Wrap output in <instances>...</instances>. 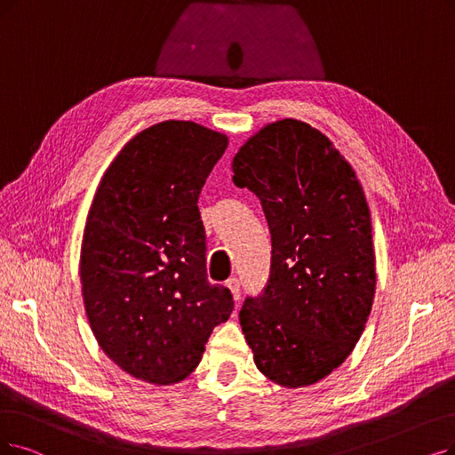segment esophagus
Segmentation results:
<instances>
[{"mask_svg":"<svg viewBox=\"0 0 455 455\" xmlns=\"http://www.w3.org/2000/svg\"><path fill=\"white\" fill-rule=\"evenodd\" d=\"M226 285L229 287V291H231V295H233V299L235 300H239V297H241V282H239V278H229L228 282H226Z\"/></svg>","mask_w":455,"mask_h":455,"instance_id":"obj_1","label":"esophagus"}]
</instances>
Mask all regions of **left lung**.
Masks as SVG:
<instances>
[{
    "label": "left lung",
    "instance_id": "obj_1",
    "mask_svg": "<svg viewBox=\"0 0 455 455\" xmlns=\"http://www.w3.org/2000/svg\"><path fill=\"white\" fill-rule=\"evenodd\" d=\"M233 183L259 197L272 241L263 293L239 314L258 370L314 385L351 355L375 295L364 190L332 141L297 119L270 123L233 158Z\"/></svg>",
    "mask_w": 455,
    "mask_h": 455
}]
</instances>
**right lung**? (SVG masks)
Returning <instances> with one entry per match:
<instances>
[{"instance_id": "add662e5", "label": "right lung", "mask_w": 455, "mask_h": 455, "mask_svg": "<svg viewBox=\"0 0 455 455\" xmlns=\"http://www.w3.org/2000/svg\"><path fill=\"white\" fill-rule=\"evenodd\" d=\"M228 136L192 121H162L136 134L106 170L84 229L80 280L102 351L136 379L183 380L231 291L205 268L197 197Z\"/></svg>"}]
</instances>
